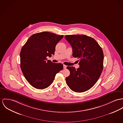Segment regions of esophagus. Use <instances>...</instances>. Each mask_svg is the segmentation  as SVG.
Segmentation results:
<instances>
[{"mask_svg": "<svg viewBox=\"0 0 123 123\" xmlns=\"http://www.w3.org/2000/svg\"><path fill=\"white\" fill-rule=\"evenodd\" d=\"M63 68H64V69H66V65H64V66H63Z\"/></svg>", "mask_w": 123, "mask_h": 123, "instance_id": "34e87169", "label": "esophagus"}]
</instances>
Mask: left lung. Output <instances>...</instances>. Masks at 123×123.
<instances>
[{"instance_id": "obj_1", "label": "left lung", "mask_w": 123, "mask_h": 123, "mask_svg": "<svg viewBox=\"0 0 123 123\" xmlns=\"http://www.w3.org/2000/svg\"><path fill=\"white\" fill-rule=\"evenodd\" d=\"M65 38L72 47L73 57L79 59L80 65L77 69L67 66L70 74L66 83L74 92H85L94 86L102 73L103 49L94 38L86 35H66Z\"/></svg>"}]
</instances>
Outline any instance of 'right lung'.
I'll return each instance as SVG.
<instances>
[{"mask_svg":"<svg viewBox=\"0 0 123 123\" xmlns=\"http://www.w3.org/2000/svg\"><path fill=\"white\" fill-rule=\"evenodd\" d=\"M63 37L48 32L38 33L32 35L22 47L20 68L26 80L34 87L47 88L63 69V64L54 63L46 58L54 54L57 43Z\"/></svg>","mask_w":123,"mask_h":123,"instance_id":"obj_1","label":"right lung"}]
</instances>
